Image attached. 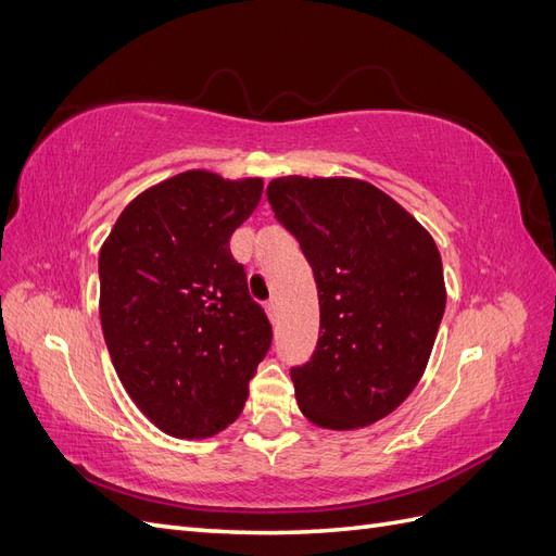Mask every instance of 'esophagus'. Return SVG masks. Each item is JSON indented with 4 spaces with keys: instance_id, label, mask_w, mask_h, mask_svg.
Instances as JSON below:
<instances>
[{
    "instance_id": "34e87169",
    "label": "esophagus",
    "mask_w": 556,
    "mask_h": 556,
    "mask_svg": "<svg viewBox=\"0 0 556 556\" xmlns=\"http://www.w3.org/2000/svg\"><path fill=\"white\" fill-rule=\"evenodd\" d=\"M266 315H268V319H271V323H276V319H278V301H266Z\"/></svg>"
}]
</instances>
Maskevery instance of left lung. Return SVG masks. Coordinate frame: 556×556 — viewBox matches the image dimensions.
Returning a JSON list of instances; mask_svg holds the SVG:
<instances>
[{
  "mask_svg": "<svg viewBox=\"0 0 556 556\" xmlns=\"http://www.w3.org/2000/svg\"><path fill=\"white\" fill-rule=\"evenodd\" d=\"M266 197L317 285V343L290 371L299 408L327 429L371 425L425 374L445 313L439 248L364 180L285 176Z\"/></svg>",
  "mask_w": 556,
  "mask_h": 556,
  "instance_id": "8db88e82",
  "label": "left lung"
}]
</instances>
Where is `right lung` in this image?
I'll return each instance as SVG.
<instances>
[{
  "mask_svg": "<svg viewBox=\"0 0 556 556\" xmlns=\"http://www.w3.org/2000/svg\"><path fill=\"white\" fill-rule=\"evenodd\" d=\"M260 178L185 172L117 217L99 255V315L117 378L178 439H206L243 410L271 323L229 250Z\"/></svg>",
  "mask_w": 556,
  "mask_h": 556,
  "instance_id": "obj_1",
  "label": "right lung"
}]
</instances>
